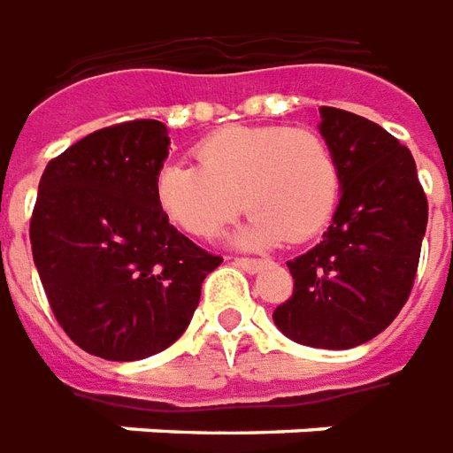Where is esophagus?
Returning <instances> with one entry per match:
<instances>
[{"label":"esophagus","instance_id":"esophagus-1","mask_svg":"<svg viewBox=\"0 0 453 453\" xmlns=\"http://www.w3.org/2000/svg\"><path fill=\"white\" fill-rule=\"evenodd\" d=\"M234 265H239L246 273H256L263 265V261H258V258H234Z\"/></svg>","mask_w":453,"mask_h":453}]
</instances>
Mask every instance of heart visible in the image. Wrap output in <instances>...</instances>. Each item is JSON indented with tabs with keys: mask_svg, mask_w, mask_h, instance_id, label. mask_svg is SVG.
Here are the masks:
<instances>
[{
	"mask_svg": "<svg viewBox=\"0 0 453 453\" xmlns=\"http://www.w3.org/2000/svg\"><path fill=\"white\" fill-rule=\"evenodd\" d=\"M200 165L168 163L156 200L182 232L211 239L246 207L236 246L265 249L322 232L339 200V165L312 129L229 127L197 146Z\"/></svg>",
	"mask_w": 453,
	"mask_h": 453,
	"instance_id": "1",
	"label": "heart"
}]
</instances>
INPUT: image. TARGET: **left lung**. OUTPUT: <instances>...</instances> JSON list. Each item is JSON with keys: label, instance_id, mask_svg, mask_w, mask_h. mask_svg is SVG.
<instances>
[{"label": "left lung", "instance_id": "8db88e82", "mask_svg": "<svg viewBox=\"0 0 453 453\" xmlns=\"http://www.w3.org/2000/svg\"><path fill=\"white\" fill-rule=\"evenodd\" d=\"M319 114L342 197L322 242L288 261L293 297L273 322L297 344L354 349L380 334L410 297L426 197L412 153L383 127L344 109Z\"/></svg>", "mask_w": 453, "mask_h": 453}]
</instances>
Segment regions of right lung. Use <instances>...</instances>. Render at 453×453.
<instances>
[{
  "label": "right lung",
  "instance_id": "right-lung-1",
  "mask_svg": "<svg viewBox=\"0 0 453 453\" xmlns=\"http://www.w3.org/2000/svg\"><path fill=\"white\" fill-rule=\"evenodd\" d=\"M168 146L156 119L114 124L50 160L38 182L28 236L50 310L82 351L107 361L178 342L221 263L158 207Z\"/></svg>",
  "mask_w": 453,
  "mask_h": 453
}]
</instances>
